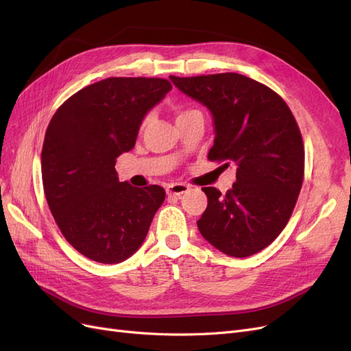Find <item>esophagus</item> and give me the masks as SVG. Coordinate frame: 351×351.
Here are the masks:
<instances>
[{"label":"esophagus","mask_w":351,"mask_h":351,"mask_svg":"<svg viewBox=\"0 0 351 351\" xmlns=\"http://www.w3.org/2000/svg\"><path fill=\"white\" fill-rule=\"evenodd\" d=\"M190 187L187 184L183 183H177V184H171L167 187V195L168 196H176V197H182L183 193H186Z\"/></svg>","instance_id":"1"}]
</instances>
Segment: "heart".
Returning <instances> with one entry per match:
<instances>
[{"mask_svg": "<svg viewBox=\"0 0 351 351\" xmlns=\"http://www.w3.org/2000/svg\"><path fill=\"white\" fill-rule=\"evenodd\" d=\"M196 112H199V111L195 110V108H178V110H177V120L184 119V117L196 114ZM147 123H149V115H146L145 119L142 120V123H141V130H145V127L147 125Z\"/></svg>", "mask_w": 351, "mask_h": 351, "instance_id": "b5f03b06", "label": "heart"}]
</instances>
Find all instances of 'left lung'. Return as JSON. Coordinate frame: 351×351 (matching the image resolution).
I'll return each mask as SVG.
<instances>
[{"mask_svg":"<svg viewBox=\"0 0 351 351\" xmlns=\"http://www.w3.org/2000/svg\"><path fill=\"white\" fill-rule=\"evenodd\" d=\"M169 79L214 117L209 161L239 167L226 195L202 189L208 206L200 234L234 258L263 250L287 226L303 184L304 146L291 110L267 84L239 73Z\"/></svg>","mask_w":351,"mask_h":351,"instance_id":"8db88e82","label":"left lung"}]
</instances>
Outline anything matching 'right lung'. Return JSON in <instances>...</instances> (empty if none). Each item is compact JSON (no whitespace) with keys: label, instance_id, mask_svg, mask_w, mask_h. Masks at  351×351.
I'll return each instance as SVG.
<instances>
[{"label":"right lung","instance_id":"1","mask_svg":"<svg viewBox=\"0 0 351 351\" xmlns=\"http://www.w3.org/2000/svg\"><path fill=\"white\" fill-rule=\"evenodd\" d=\"M159 77H108L60 105L42 146V184L60 231L83 256L119 263L142 246L165 190L120 183L145 114L171 90Z\"/></svg>","mask_w":351,"mask_h":351}]
</instances>
